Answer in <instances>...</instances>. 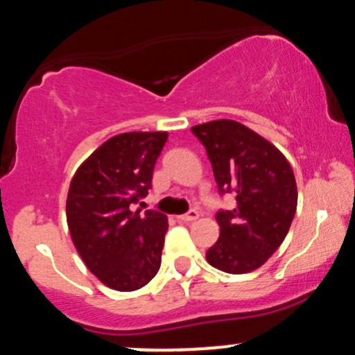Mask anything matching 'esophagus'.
Returning a JSON list of instances; mask_svg holds the SVG:
<instances>
[{
  "label": "esophagus",
  "instance_id": "34e87169",
  "mask_svg": "<svg viewBox=\"0 0 355 355\" xmlns=\"http://www.w3.org/2000/svg\"><path fill=\"white\" fill-rule=\"evenodd\" d=\"M198 216H200V213H198L196 209H189V211L184 213V215H179L178 220H181V222H193V220H196Z\"/></svg>",
  "mask_w": 355,
  "mask_h": 355
}]
</instances>
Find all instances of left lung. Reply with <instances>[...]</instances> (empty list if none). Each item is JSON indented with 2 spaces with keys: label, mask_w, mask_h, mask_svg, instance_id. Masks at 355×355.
<instances>
[{
  "label": "left lung",
  "mask_w": 355,
  "mask_h": 355,
  "mask_svg": "<svg viewBox=\"0 0 355 355\" xmlns=\"http://www.w3.org/2000/svg\"><path fill=\"white\" fill-rule=\"evenodd\" d=\"M218 193L234 194V209H218L220 237L207 250L213 268L243 274L261 268L291 227L298 203L295 174L286 157L259 133L234 120L196 125Z\"/></svg>",
  "instance_id": "1"
}]
</instances>
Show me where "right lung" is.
<instances>
[{"mask_svg":"<svg viewBox=\"0 0 355 355\" xmlns=\"http://www.w3.org/2000/svg\"><path fill=\"white\" fill-rule=\"evenodd\" d=\"M167 132L112 137L81 164L67 193V225L87 269L116 291H135L161 268L167 216L133 211L152 188Z\"/></svg>","mask_w":355,"mask_h":355,"instance_id":"obj_1","label":"right lung"}]
</instances>
